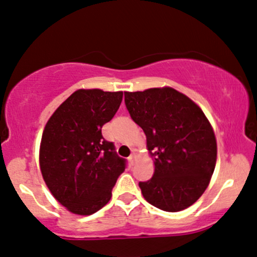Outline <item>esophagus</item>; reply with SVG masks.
Returning <instances> with one entry per match:
<instances>
[{
    "mask_svg": "<svg viewBox=\"0 0 257 257\" xmlns=\"http://www.w3.org/2000/svg\"><path fill=\"white\" fill-rule=\"evenodd\" d=\"M128 159V162H130V164H131V165H133V164H135V162H136V155H135V153H132V155L131 156H130V157L127 158Z\"/></svg>",
    "mask_w": 257,
    "mask_h": 257,
    "instance_id": "1",
    "label": "esophagus"
}]
</instances>
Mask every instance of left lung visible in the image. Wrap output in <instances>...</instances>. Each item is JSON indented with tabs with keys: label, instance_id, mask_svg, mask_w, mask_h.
Masks as SVG:
<instances>
[{
	"label": "left lung",
	"instance_id": "1",
	"mask_svg": "<svg viewBox=\"0 0 257 257\" xmlns=\"http://www.w3.org/2000/svg\"><path fill=\"white\" fill-rule=\"evenodd\" d=\"M130 115L146 136L155 172L141 182L150 204L169 212L192 205L208 188L217 159L214 128L202 108L172 87L125 92Z\"/></svg>",
	"mask_w": 257,
	"mask_h": 257
}]
</instances>
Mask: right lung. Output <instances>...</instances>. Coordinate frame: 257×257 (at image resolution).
<instances>
[{"label": "right lung", "mask_w": 257, "mask_h": 257, "mask_svg": "<svg viewBox=\"0 0 257 257\" xmlns=\"http://www.w3.org/2000/svg\"><path fill=\"white\" fill-rule=\"evenodd\" d=\"M122 92L78 89L48 119L40 144L43 181L56 201L75 215L94 214L109 202L125 159L101 127L114 116Z\"/></svg>", "instance_id": "right-lung-1"}]
</instances>
